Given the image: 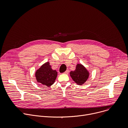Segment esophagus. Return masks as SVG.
<instances>
[{
    "mask_svg": "<svg viewBox=\"0 0 128 128\" xmlns=\"http://www.w3.org/2000/svg\"><path fill=\"white\" fill-rule=\"evenodd\" d=\"M69 72V70H66L65 72H64V74H68Z\"/></svg>",
    "mask_w": 128,
    "mask_h": 128,
    "instance_id": "obj_1",
    "label": "esophagus"
}]
</instances>
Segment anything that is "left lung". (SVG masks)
<instances>
[{"mask_svg": "<svg viewBox=\"0 0 128 128\" xmlns=\"http://www.w3.org/2000/svg\"><path fill=\"white\" fill-rule=\"evenodd\" d=\"M70 76L73 81L79 86L84 84L90 76V72L81 64H77L76 70L70 72Z\"/></svg>", "mask_w": 128, "mask_h": 128, "instance_id": "left-lung-1", "label": "left lung"}]
</instances>
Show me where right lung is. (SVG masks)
<instances>
[{"label": "right lung", "mask_w": 128, "mask_h": 128, "mask_svg": "<svg viewBox=\"0 0 128 128\" xmlns=\"http://www.w3.org/2000/svg\"><path fill=\"white\" fill-rule=\"evenodd\" d=\"M58 72L56 70H53L49 62L42 64L35 72V76L37 82L48 87L54 83Z\"/></svg>", "instance_id": "1"}]
</instances>
